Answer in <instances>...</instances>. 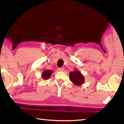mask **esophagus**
<instances>
[{
    "label": "esophagus",
    "instance_id": "obj_1",
    "mask_svg": "<svg viewBox=\"0 0 124 124\" xmlns=\"http://www.w3.org/2000/svg\"><path fill=\"white\" fill-rule=\"evenodd\" d=\"M58 70L59 71H63V68H62H62H59Z\"/></svg>",
    "mask_w": 124,
    "mask_h": 124
}]
</instances>
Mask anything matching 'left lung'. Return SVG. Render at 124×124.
I'll return each mask as SVG.
<instances>
[{
    "mask_svg": "<svg viewBox=\"0 0 124 124\" xmlns=\"http://www.w3.org/2000/svg\"><path fill=\"white\" fill-rule=\"evenodd\" d=\"M70 80L76 85L80 86L83 84L84 82V77L80 71L75 70L69 73Z\"/></svg>",
    "mask_w": 124,
    "mask_h": 124,
    "instance_id": "8db88e82",
    "label": "left lung"
}]
</instances>
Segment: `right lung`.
Returning <instances> with one entry per match:
<instances>
[{"label": "right lung", "mask_w": 124, "mask_h": 124, "mask_svg": "<svg viewBox=\"0 0 124 124\" xmlns=\"http://www.w3.org/2000/svg\"><path fill=\"white\" fill-rule=\"evenodd\" d=\"M53 70H44L42 72L41 76L42 78L44 80H47L48 78H50L52 74L53 73Z\"/></svg>", "instance_id": "1"}]
</instances>
